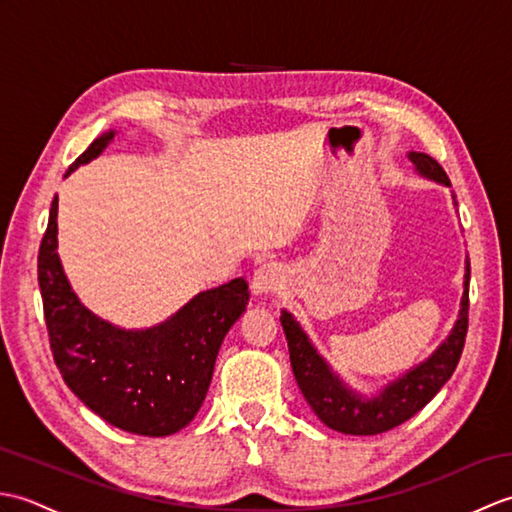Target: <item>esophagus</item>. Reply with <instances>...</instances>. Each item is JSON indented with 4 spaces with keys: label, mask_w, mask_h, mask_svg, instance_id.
Instances as JSON below:
<instances>
[{
    "label": "esophagus",
    "mask_w": 512,
    "mask_h": 512,
    "mask_svg": "<svg viewBox=\"0 0 512 512\" xmlns=\"http://www.w3.org/2000/svg\"><path fill=\"white\" fill-rule=\"evenodd\" d=\"M281 284H284V270L277 264H264L255 270L253 277V290L257 295H268L275 292Z\"/></svg>",
    "instance_id": "obj_1"
}]
</instances>
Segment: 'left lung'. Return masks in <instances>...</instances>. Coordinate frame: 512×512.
Masks as SVG:
<instances>
[{
	"label": "left lung",
	"instance_id": "obj_1",
	"mask_svg": "<svg viewBox=\"0 0 512 512\" xmlns=\"http://www.w3.org/2000/svg\"><path fill=\"white\" fill-rule=\"evenodd\" d=\"M409 160L422 176L451 187L449 176L438 165V160L427 154H418V151H411ZM469 279L471 266H466L462 310L449 339L427 361L413 367L396 383L387 385L376 398H363L361 394H354L350 387H345L319 352L314 350V345L301 330V325L292 319V314L286 310L281 312L292 372H295L303 398L308 400L319 420L328 424L330 429L350 433V436H376V433H385L416 416L453 376L455 367L460 363L466 330H469Z\"/></svg>",
	"mask_w": 512,
	"mask_h": 512
}]
</instances>
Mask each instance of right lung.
<instances>
[{
	"label": "right lung",
	"instance_id": "1",
	"mask_svg": "<svg viewBox=\"0 0 512 512\" xmlns=\"http://www.w3.org/2000/svg\"><path fill=\"white\" fill-rule=\"evenodd\" d=\"M112 138L114 132L96 138L68 173L99 156ZM57 202L54 195L37 257L54 363L65 385L105 422L136 436H171L187 427L202 407L224 336L246 310V279L200 292L156 328H114L76 299L63 275L57 255Z\"/></svg>",
	"mask_w": 512,
	"mask_h": 512
}]
</instances>
